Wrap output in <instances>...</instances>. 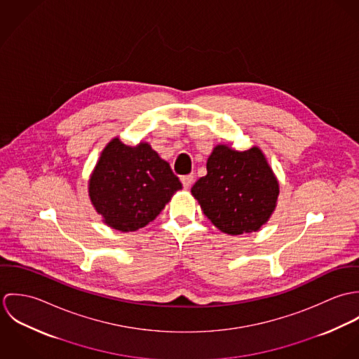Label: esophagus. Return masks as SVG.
<instances>
[{
    "label": "esophagus",
    "mask_w": 359,
    "mask_h": 359,
    "mask_svg": "<svg viewBox=\"0 0 359 359\" xmlns=\"http://www.w3.org/2000/svg\"><path fill=\"white\" fill-rule=\"evenodd\" d=\"M181 182H182L185 189H189L192 187V184H194V175H184V177H181Z\"/></svg>",
    "instance_id": "34e87169"
}]
</instances>
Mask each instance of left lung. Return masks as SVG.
<instances>
[{
  "label": "left lung",
  "instance_id": "1",
  "mask_svg": "<svg viewBox=\"0 0 359 359\" xmlns=\"http://www.w3.org/2000/svg\"><path fill=\"white\" fill-rule=\"evenodd\" d=\"M191 192L221 232L242 235L266 224L276 207L279 182L259 148L239 152L217 145L207 158V175Z\"/></svg>",
  "mask_w": 359,
  "mask_h": 359
}]
</instances>
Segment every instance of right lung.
I'll return each instance as SVG.
<instances>
[{
	"label": "right lung",
	"mask_w": 359,
	"mask_h": 359,
	"mask_svg": "<svg viewBox=\"0 0 359 359\" xmlns=\"http://www.w3.org/2000/svg\"><path fill=\"white\" fill-rule=\"evenodd\" d=\"M181 188L148 142L128 147L118 138L104 147L88 182L91 203L104 224L121 232L148 225Z\"/></svg>",
	"instance_id": "right-lung-1"
}]
</instances>
